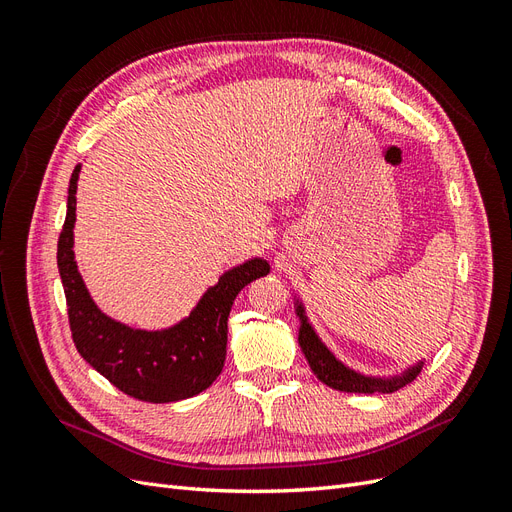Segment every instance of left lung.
<instances>
[{
  "instance_id": "8db88e82",
  "label": "left lung",
  "mask_w": 512,
  "mask_h": 512,
  "mask_svg": "<svg viewBox=\"0 0 512 512\" xmlns=\"http://www.w3.org/2000/svg\"><path fill=\"white\" fill-rule=\"evenodd\" d=\"M299 314L303 318L301 331H299V346L305 354V359H307L309 367H312L314 374L318 376V380L331 386V389H335V391H344V393L397 391L399 386H404L410 380H414L418 371H421V365L412 367V371H408L404 378H395V380H371V378H363L359 374H354V371L344 367L327 348H324V344L316 337L314 329L307 324L301 307H299Z\"/></svg>"
}]
</instances>
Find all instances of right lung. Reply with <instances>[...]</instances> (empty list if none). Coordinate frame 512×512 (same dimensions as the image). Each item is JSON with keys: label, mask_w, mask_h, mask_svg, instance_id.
Returning <instances> with one entry per match:
<instances>
[{"label": "right lung", "mask_w": 512, "mask_h": 512, "mask_svg": "<svg viewBox=\"0 0 512 512\" xmlns=\"http://www.w3.org/2000/svg\"><path fill=\"white\" fill-rule=\"evenodd\" d=\"M79 173L81 164H76L68 188L66 222L57 241V267L76 350L121 393L134 399L168 404L203 393L220 376L226 361L232 303L241 288L269 273V265L254 258L224 273L220 282L205 292L194 312L166 331H134L119 324L94 305L76 271L72 228Z\"/></svg>", "instance_id": "1"}]
</instances>
